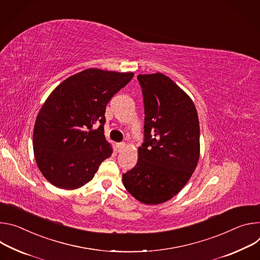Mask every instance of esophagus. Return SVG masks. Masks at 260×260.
Wrapping results in <instances>:
<instances>
[{
  "mask_svg": "<svg viewBox=\"0 0 260 260\" xmlns=\"http://www.w3.org/2000/svg\"><path fill=\"white\" fill-rule=\"evenodd\" d=\"M125 148H126V143H125V142H120V143H118V145H117V150H118V152L123 151Z\"/></svg>",
  "mask_w": 260,
  "mask_h": 260,
  "instance_id": "obj_1",
  "label": "esophagus"
}]
</instances>
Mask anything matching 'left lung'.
<instances>
[{
    "label": "left lung",
    "mask_w": 260,
    "mask_h": 260,
    "mask_svg": "<svg viewBox=\"0 0 260 260\" xmlns=\"http://www.w3.org/2000/svg\"><path fill=\"white\" fill-rule=\"evenodd\" d=\"M137 79L145 103V142L122 180L140 203L159 205L184 188L197 166L198 114L192 99L168 76L158 72Z\"/></svg>",
    "instance_id": "left-lung-1"
}]
</instances>
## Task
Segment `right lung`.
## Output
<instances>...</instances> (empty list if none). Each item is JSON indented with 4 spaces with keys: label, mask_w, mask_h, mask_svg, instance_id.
Masks as SVG:
<instances>
[{
    "label": "right lung",
    "mask_w": 260,
    "mask_h": 260,
    "mask_svg": "<svg viewBox=\"0 0 260 260\" xmlns=\"http://www.w3.org/2000/svg\"><path fill=\"white\" fill-rule=\"evenodd\" d=\"M133 75L90 68L66 78L50 93L33 132L36 163L50 184L65 190L80 188L111 156L104 135L105 108Z\"/></svg>",
    "instance_id": "obj_1"
}]
</instances>
